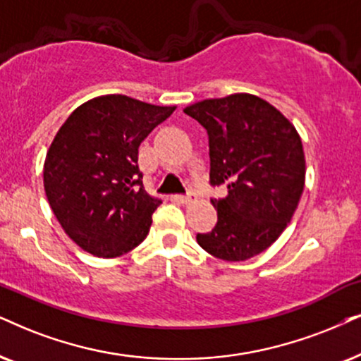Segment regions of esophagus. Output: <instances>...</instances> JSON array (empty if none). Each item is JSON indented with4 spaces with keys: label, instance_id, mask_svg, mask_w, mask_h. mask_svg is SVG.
<instances>
[{
    "label": "esophagus",
    "instance_id": "1",
    "mask_svg": "<svg viewBox=\"0 0 361 361\" xmlns=\"http://www.w3.org/2000/svg\"><path fill=\"white\" fill-rule=\"evenodd\" d=\"M175 200H176V202L183 203V204H190V203L196 202V195L193 193V191H190V193H186V195H176Z\"/></svg>",
    "mask_w": 361,
    "mask_h": 361
}]
</instances>
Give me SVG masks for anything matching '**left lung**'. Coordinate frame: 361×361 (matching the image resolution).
Wrapping results in <instances>:
<instances>
[{
	"instance_id": "8db88e82",
	"label": "left lung",
	"mask_w": 361,
	"mask_h": 361,
	"mask_svg": "<svg viewBox=\"0 0 361 361\" xmlns=\"http://www.w3.org/2000/svg\"><path fill=\"white\" fill-rule=\"evenodd\" d=\"M183 111L208 133L209 185L228 186L225 198H212L216 225L196 241L213 257L245 262L275 243L298 207L302 140L275 106L255 94L203 99Z\"/></svg>"
}]
</instances>
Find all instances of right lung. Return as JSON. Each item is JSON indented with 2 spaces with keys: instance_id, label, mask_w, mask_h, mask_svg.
I'll return each instance as SVG.
<instances>
[{
  "instance_id": "right-lung-1",
  "label": "right lung",
  "mask_w": 361,
  "mask_h": 361,
  "mask_svg": "<svg viewBox=\"0 0 361 361\" xmlns=\"http://www.w3.org/2000/svg\"><path fill=\"white\" fill-rule=\"evenodd\" d=\"M173 111L106 94L81 104L59 128L44 159V191L59 225L85 252L115 258L147 238L161 200L145 191L138 148Z\"/></svg>"
}]
</instances>
